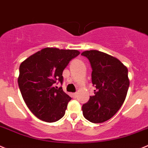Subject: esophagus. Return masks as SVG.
Listing matches in <instances>:
<instances>
[{
	"instance_id": "34e87169",
	"label": "esophagus",
	"mask_w": 148,
	"mask_h": 148,
	"mask_svg": "<svg viewBox=\"0 0 148 148\" xmlns=\"http://www.w3.org/2000/svg\"><path fill=\"white\" fill-rule=\"evenodd\" d=\"M72 95H73V98H76L77 97V93H73V94H72Z\"/></svg>"
}]
</instances>
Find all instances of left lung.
Instances as JSON below:
<instances>
[{
	"label": "left lung",
	"instance_id": "obj_1",
	"mask_svg": "<svg viewBox=\"0 0 148 148\" xmlns=\"http://www.w3.org/2000/svg\"><path fill=\"white\" fill-rule=\"evenodd\" d=\"M81 55L91 63V81L96 90L82 106L84 116L91 123L109 120L124 102L129 86L128 69L117 58L97 50L85 51Z\"/></svg>",
	"mask_w": 148,
	"mask_h": 148
}]
</instances>
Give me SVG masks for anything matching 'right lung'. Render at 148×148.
I'll return each mask as SVG.
<instances>
[{"label": "right lung", "instance_id": "right-lung-1", "mask_svg": "<svg viewBox=\"0 0 148 148\" xmlns=\"http://www.w3.org/2000/svg\"><path fill=\"white\" fill-rule=\"evenodd\" d=\"M78 50L44 48L29 56L19 66L18 84L24 101L38 119L52 123L65 113L71 97L54 86L62 83V72Z\"/></svg>", "mask_w": 148, "mask_h": 148}]
</instances>
